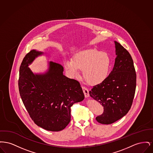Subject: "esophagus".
<instances>
[{"instance_id": "1", "label": "esophagus", "mask_w": 153, "mask_h": 153, "mask_svg": "<svg viewBox=\"0 0 153 153\" xmlns=\"http://www.w3.org/2000/svg\"><path fill=\"white\" fill-rule=\"evenodd\" d=\"M82 89L83 91V92L85 95V97H88L89 96V91L87 88L85 87H82Z\"/></svg>"}]
</instances>
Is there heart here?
<instances>
[{"instance_id":"1","label":"heart","mask_w":153,"mask_h":153,"mask_svg":"<svg viewBox=\"0 0 153 153\" xmlns=\"http://www.w3.org/2000/svg\"><path fill=\"white\" fill-rule=\"evenodd\" d=\"M111 59L108 53L95 49L78 51L72 60H65L64 66L66 72L74 78L80 76V70L88 84L96 85L103 82L109 75Z\"/></svg>"}]
</instances>
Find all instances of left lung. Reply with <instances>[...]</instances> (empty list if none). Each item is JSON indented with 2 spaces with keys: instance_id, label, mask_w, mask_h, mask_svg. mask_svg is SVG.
<instances>
[{
  "instance_id": "1",
  "label": "left lung",
  "mask_w": 153,
  "mask_h": 153,
  "mask_svg": "<svg viewBox=\"0 0 153 153\" xmlns=\"http://www.w3.org/2000/svg\"><path fill=\"white\" fill-rule=\"evenodd\" d=\"M115 44L117 57L112 71L103 82L89 91L91 97L104 107L96 119L105 124L113 123L128 113L136 89L137 74L131 55L119 42Z\"/></svg>"
}]
</instances>
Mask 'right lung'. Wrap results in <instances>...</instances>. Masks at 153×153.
Here are the masks:
<instances>
[{
	"label": "right lung",
	"mask_w": 153,
	"mask_h": 153,
	"mask_svg": "<svg viewBox=\"0 0 153 153\" xmlns=\"http://www.w3.org/2000/svg\"><path fill=\"white\" fill-rule=\"evenodd\" d=\"M42 54L32 50L23 58L19 69V94L38 126L48 131H61L71 121V107L83 100L84 95L79 81L63 75L64 68L59 64L51 61L47 73L34 74L28 65Z\"/></svg>",
	"instance_id": "right-lung-1"
}]
</instances>
